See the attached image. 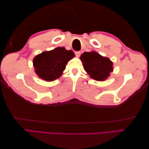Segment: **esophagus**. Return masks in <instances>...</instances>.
Instances as JSON below:
<instances>
[{
	"label": "esophagus",
	"instance_id": "34e87169",
	"mask_svg": "<svg viewBox=\"0 0 149 149\" xmlns=\"http://www.w3.org/2000/svg\"><path fill=\"white\" fill-rule=\"evenodd\" d=\"M75 56H76L77 58L78 57H79L80 56V55H81V52L80 51H76V52H75Z\"/></svg>",
	"mask_w": 149,
	"mask_h": 149
}]
</instances>
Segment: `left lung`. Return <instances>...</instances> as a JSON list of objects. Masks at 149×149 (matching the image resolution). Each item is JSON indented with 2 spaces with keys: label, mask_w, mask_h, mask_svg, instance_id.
<instances>
[{
  "label": "left lung",
  "mask_w": 149,
  "mask_h": 149,
  "mask_svg": "<svg viewBox=\"0 0 149 149\" xmlns=\"http://www.w3.org/2000/svg\"><path fill=\"white\" fill-rule=\"evenodd\" d=\"M84 70L91 78L99 81L106 80L113 72V62L96 52H85L81 56Z\"/></svg>",
  "instance_id": "8db88e82"
}]
</instances>
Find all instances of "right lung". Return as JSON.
Here are the masks:
<instances>
[{
    "label": "right lung",
    "instance_id": "obj_1",
    "mask_svg": "<svg viewBox=\"0 0 149 149\" xmlns=\"http://www.w3.org/2000/svg\"><path fill=\"white\" fill-rule=\"evenodd\" d=\"M75 56L72 50L58 47L37 55L33 59L34 70L38 77L47 81L58 79L66 68L68 61Z\"/></svg>",
    "mask_w": 149,
    "mask_h": 149
}]
</instances>
